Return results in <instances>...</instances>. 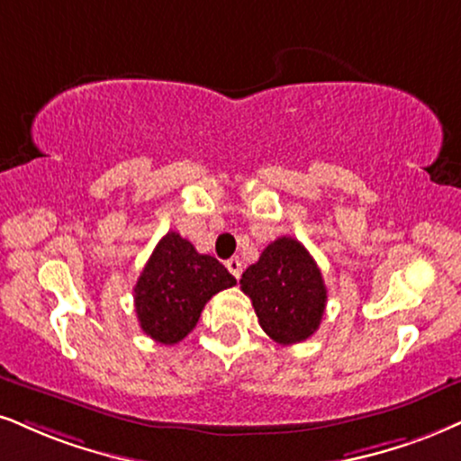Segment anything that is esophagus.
Instances as JSON below:
<instances>
[{"label":"esophagus","instance_id":"esophagus-1","mask_svg":"<svg viewBox=\"0 0 461 461\" xmlns=\"http://www.w3.org/2000/svg\"><path fill=\"white\" fill-rule=\"evenodd\" d=\"M226 269H229L230 274L237 277V280H240V277H241V260L240 258H229V260H226Z\"/></svg>","mask_w":461,"mask_h":461}]
</instances>
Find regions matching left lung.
<instances>
[{
    "label": "left lung",
    "instance_id": "obj_1",
    "mask_svg": "<svg viewBox=\"0 0 461 461\" xmlns=\"http://www.w3.org/2000/svg\"><path fill=\"white\" fill-rule=\"evenodd\" d=\"M240 284L274 342H303L321 327L327 305L325 280L312 254L293 237L269 243L257 263L243 271Z\"/></svg>",
    "mask_w": 461,
    "mask_h": 461
}]
</instances>
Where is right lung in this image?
<instances>
[{
    "instance_id": "add662e5",
    "label": "right lung",
    "mask_w": 461,
    "mask_h": 461,
    "mask_svg": "<svg viewBox=\"0 0 461 461\" xmlns=\"http://www.w3.org/2000/svg\"><path fill=\"white\" fill-rule=\"evenodd\" d=\"M235 284L224 265L198 254L190 241L170 230L158 241L134 286L140 329L164 346L177 344L196 327L204 303Z\"/></svg>"
}]
</instances>
